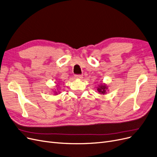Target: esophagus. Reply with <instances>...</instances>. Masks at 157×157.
<instances>
[{"instance_id":"esophagus-1","label":"esophagus","mask_w":157,"mask_h":157,"mask_svg":"<svg viewBox=\"0 0 157 157\" xmlns=\"http://www.w3.org/2000/svg\"><path fill=\"white\" fill-rule=\"evenodd\" d=\"M75 78L76 79H82V78H83V75H75Z\"/></svg>"}]
</instances>
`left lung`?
Instances as JSON below:
<instances>
[{
	"instance_id": "1",
	"label": "left lung",
	"mask_w": 157,
	"mask_h": 157,
	"mask_svg": "<svg viewBox=\"0 0 157 157\" xmlns=\"http://www.w3.org/2000/svg\"><path fill=\"white\" fill-rule=\"evenodd\" d=\"M108 86L105 83H101V85H99L97 87V90L100 94H106V91L108 90Z\"/></svg>"
}]
</instances>
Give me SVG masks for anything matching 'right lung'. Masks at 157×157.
<instances>
[{"label": "right lung", "instance_id": "1", "mask_svg": "<svg viewBox=\"0 0 157 157\" xmlns=\"http://www.w3.org/2000/svg\"><path fill=\"white\" fill-rule=\"evenodd\" d=\"M55 94H57V91H55Z\"/></svg>", "mask_w": 157, "mask_h": 157}]
</instances>
